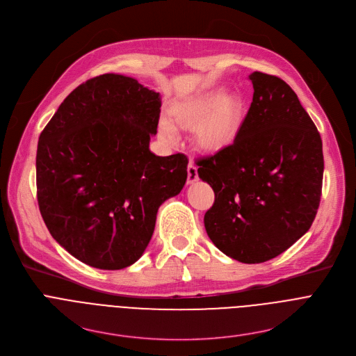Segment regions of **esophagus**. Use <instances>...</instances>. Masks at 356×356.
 I'll use <instances>...</instances> for the list:
<instances>
[{
	"label": "esophagus",
	"mask_w": 356,
	"mask_h": 356,
	"mask_svg": "<svg viewBox=\"0 0 356 356\" xmlns=\"http://www.w3.org/2000/svg\"><path fill=\"white\" fill-rule=\"evenodd\" d=\"M197 180H198L197 168H195L193 163H190V165L187 166V183L191 184V183H194V181H197Z\"/></svg>",
	"instance_id": "1"
}]
</instances>
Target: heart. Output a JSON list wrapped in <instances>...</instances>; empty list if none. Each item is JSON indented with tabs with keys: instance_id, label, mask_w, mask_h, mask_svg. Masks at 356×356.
Segmentation results:
<instances>
[{
	"instance_id": "1",
	"label": "heart",
	"mask_w": 356,
	"mask_h": 356,
	"mask_svg": "<svg viewBox=\"0 0 356 356\" xmlns=\"http://www.w3.org/2000/svg\"><path fill=\"white\" fill-rule=\"evenodd\" d=\"M243 117V99L238 94H227L214 88L193 98L180 101L170 108L175 125L194 129V142L202 152H220L238 136ZM159 138L166 143L177 142L176 128L166 120L158 127Z\"/></svg>"
}]
</instances>
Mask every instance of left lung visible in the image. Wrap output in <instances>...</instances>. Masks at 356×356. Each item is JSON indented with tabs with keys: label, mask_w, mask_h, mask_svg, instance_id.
Returning a JSON list of instances; mask_svg holds the SVG:
<instances>
[{
	"label": "left lung",
	"mask_w": 356,
	"mask_h": 356,
	"mask_svg": "<svg viewBox=\"0 0 356 356\" xmlns=\"http://www.w3.org/2000/svg\"><path fill=\"white\" fill-rule=\"evenodd\" d=\"M253 98L234 143L197 162L216 194L204 216L213 243L242 264L276 258L306 234L318 210L321 136L282 79L249 76Z\"/></svg>",
	"instance_id": "8db88e82"
}]
</instances>
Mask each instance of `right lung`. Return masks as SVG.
I'll return each mask as SVG.
<instances>
[{
  "label": "right lung",
  "mask_w": 356,
  "mask_h": 356,
  "mask_svg": "<svg viewBox=\"0 0 356 356\" xmlns=\"http://www.w3.org/2000/svg\"><path fill=\"white\" fill-rule=\"evenodd\" d=\"M161 95L107 73L74 88L42 131L36 188L42 218L80 262L104 270L135 264L163 201L187 179L183 154L156 156Z\"/></svg>",
  "instance_id": "right-lung-1"
}]
</instances>
